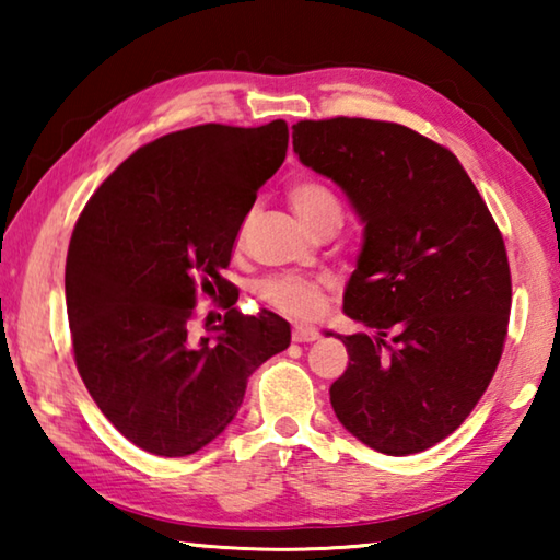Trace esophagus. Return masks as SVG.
Returning <instances> with one entry per match:
<instances>
[{"label": "esophagus", "mask_w": 560, "mask_h": 560, "mask_svg": "<svg viewBox=\"0 0 560 560\" xmlns=\"http://www.w3.org/2000/svg\"><path fill=\"white\" fill-rule=\"evenodd\" d=\"M291 338H293V343H311V340L318 338V330L311 326H293Z\"/></svg>", "instance_id": "esophagus-1"}]
</instances>
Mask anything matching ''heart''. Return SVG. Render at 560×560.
I'll list each match as a JSON object with an SVG mask.
<instances>
[{"instance_id":"heart-1","label":"heart","mask_w":560,"mask_h":560,"mask_svg":"<svg viewBox=\"0 0 560 560\" xmlns=\"http://www.w3.org/2000/svg\"><path fill=\"white\" fill-rule=\"evenodd\" d=\"M289 197L296 212L303 217V222L311 226H316L326 217H340L338 195L316 177H301L296 183H291ZM324 279L281 273V277L259 281L257 293L264 303H269L271 308L281 311V314L314 318L324 311Z\"/></svg>"}]
</instances>
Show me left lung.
I'll list each match as a JSON object with an SVG mask.
<instances>
[{
	"label": "left lung",
	"instance_id": "obj_1",
	"mask_svg": "<svg viewBox=\"0 0 560 560\" xmlns=\"http://www.w3.org/2000/svg\"><path fill=\"white\" fill-rule=\"evenodd\" d=\"M293 153L334 179L365 224L343 311L375 336H340V424L383 454L424 452L477 407L504 353V236L452 150L400 122L299 120Z\"/></svg>",
	"mask_w": 560,
	"mask_h": 560
}]
</instances>
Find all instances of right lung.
<instances>
[{
	"label": "right lung",
	"instance_id": "right-lung-1",
	"mask_svg": "<svg viewBox=\"0 0 560 560\" xmlns=\"http://www.w3.org/2000/svg\"><path fill=\"white\" fill-rule=\"evenodd\" d=\"M289 128L222 122L167 132L113 170L73 226L66 311L73 360L93 402L136 447L187 457L234 420L246 381L289 348L281 316L234 308L205 318L200 293L230 291L222 269Z\"/></svg>",
	"mask_w": 560,
	"mask_h": 560
}]
</instances>
